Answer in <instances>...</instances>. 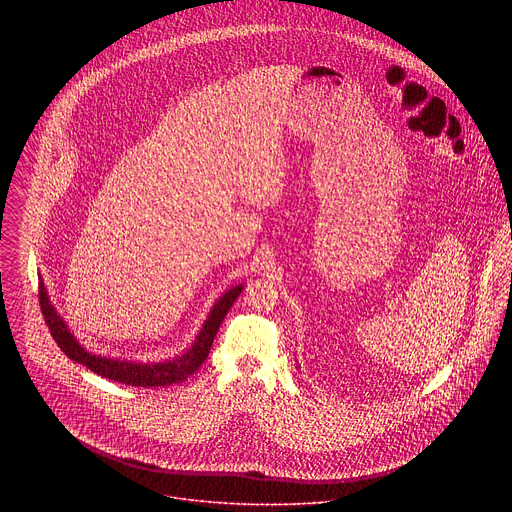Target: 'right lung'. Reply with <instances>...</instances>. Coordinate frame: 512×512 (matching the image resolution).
Here are the masks:
<instances>
[{"mask_svg": "<svg viewBox=\"0 0 512 512\" xmlns=\"http://www.w3.org/2000/svg\"><path fill=\"white\" fill-rule=\"evenodd\" d=\"M240 293H242V286H236L220 297L217 305L213 307L209 319L205 321L195 345L183 357H177V359L165 361V363H155V365L120 363V361L102 359V357L86 353L76 343L73 333L67 329L63 319L57 315L55 307L51 305V301L47 297L43 282L39 284V303H41V313L45 317V323H47L53 339L57 341V345L69 359L90 368L92 372H96L108 380H114V382H120L126 386H142V388L157 386V388H161V386H171V384H179V382L187 380L193 372L199 370V366L207 361L220 323Z\"/></svg>", "mask_w": 512, "mask_h": 512, "instance_id": "1", "label": "right lung"}]
</instances>
